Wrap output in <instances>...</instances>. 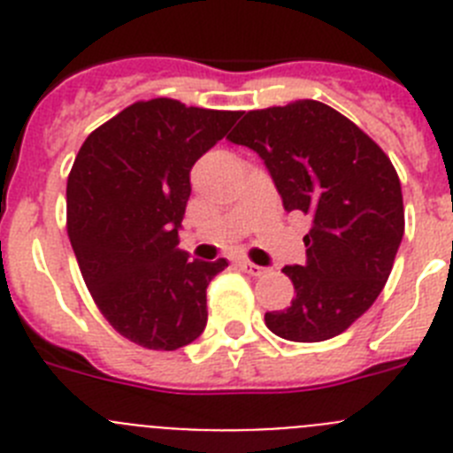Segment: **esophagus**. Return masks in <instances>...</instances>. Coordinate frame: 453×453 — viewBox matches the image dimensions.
<instances>
[{
	"label": "esophagus",
	"mask_w": 453,
	"mask_h": 453,
	"mask_svg": "<svg viewBox=\"0 0 453 453\" xmlns=\"http://www.w3.org/2000/svg\"><path fill=\"white\" fill-rule=\"evenodd\" d=\"M238 267L242 272H247V274H251V276H263L265 274V267H261V265H256V263H251V261H240L238 263Z\"/></svg>",
	"instance_id": "1"
}]
</instances>
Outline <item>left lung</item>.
<instances>
[{"label": "left lung", "instance_id": "8db88e82", "mask_svg": "<svg viewBox=\"0 0 453 453\" xmlns=\"http://www.w3.org/2000/svg\"><path fill=\"white\" fill-rule=\"evenodd\" d=\"M226 138L265 163L283 208L311 215L306 263L286 265L295 299L265 313L272 334L322 342L381 295L403 235L402 183L351 119L315 99L250 111Z\"/></svg>", "mask_w": 453, "mask_h": 453}]
</instances>
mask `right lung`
<instances>
[{"label": "right lung", "instance_id": "1", "mask_svg": "<svg viewBox=\"0 0 453 453\" xmlns=\"http://www.w3.org/2000/svg\"><path fill=\"white\" fill-rule=\"evenodd\" d=\"M240 111L150 99L92 131L67 177V235L92 299L119 335L174 351L206 329V288L226 258L190 261L179 229L190 170Z\"/></svg>", "mask_w": 453, "mask_h": 453}]
</instances>
